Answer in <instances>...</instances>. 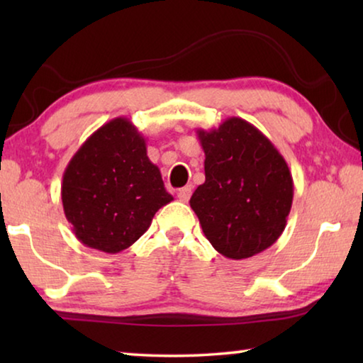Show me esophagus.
Segmentation results:
<instances>
[{"mask_svg": "<svg viewBox=\"0 0 363 363\" xmlns=\"http://www.w3.org/2000/svg\"><path fill=\"white\" fill-rule=\"evenodd\" d=\"M190 195H192V186H186L177 190V199L181 201H187L190 199Z\"/></svg>", "mask_w": 363, "mask_h": 363, "instance_id": "34e87169", "label": "esophagus"}]
</instances>
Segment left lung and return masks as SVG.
Returning <instances> with one entry per match:
<instances>
[{
  "label": "left lung",
  "instance_id": "obj_1",
  "mask_svg": "<svg viewBox=\"0 0 363 363\" xmlns=\"http://www.w3.org/2000/svg\"><path fill=\"white\" fill-rule=\"evenodd\" d=\"M205 152V182L190 208L213 248L247 259L279 240L293 203L290 168L270 139L230 116L214 130H196Z\"/></svg>",
  "mask_w": 363,
  "mask_h": 363
}]
</instances>
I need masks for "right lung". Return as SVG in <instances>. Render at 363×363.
Masks as SVG:
<instances>
[{
	"mask_svg": "<svg viewBox=\"0 0 363 363\" xmlns=\"http://www.w3.org/2000/svg\"><path fill=\"white\" fill-rule=\"evenodd\" d=\"M60 195L78 240L110 255L139 240L155 213L173 200L147 157L145 138L125 116L84 140L64 171Z\"/></svg>",
	"mask_w": 363,
	"mask_h": 363,
	"instance_id": "1",
	"label": "right lung"
}]
</instances>
